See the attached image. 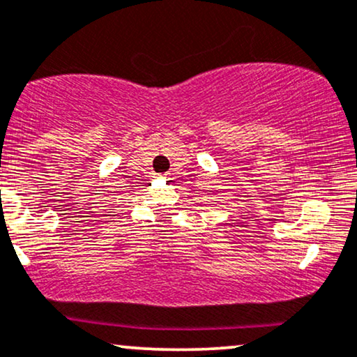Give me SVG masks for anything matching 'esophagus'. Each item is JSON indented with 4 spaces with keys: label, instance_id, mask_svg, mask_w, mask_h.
Listing matches in <instances>:
<instances>
[{
    "label": "esophagus",
    "instance_id": "1",
    "mask_svg": "<svg viewBox=\"0 0 357 357\" xmlns=\"http://www.w3.org/2000/svg\"><path fill=\"white\" fill-rule=\"evenodd\" d=\"M160 178H168V176H166V174H160Z\"/></svg>",
    "mask_w": 357,
    "mask_h": 357
}]
</instances>
